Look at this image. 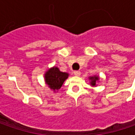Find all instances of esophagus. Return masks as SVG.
Instances as JSON below:
<instances>
[{
	"instance_id": "1",
	"label": "esophagus",
	"mask_w": 135,
	"mask_h": 135,
	"mask_svg": "<svg viewBox=\"0 0 135 135\" xmlns=\"http://www.w3.org/2000/svg\"><path fill=\"white\" fill-rule=\"evenodd\" d=\"M80 71H79V70H75L74 72V74L76 76H80Z\"/></svg>"
}]
</instances>
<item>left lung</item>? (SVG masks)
<instances>
[{
  "mask_svg": "<svg viewBox=\"0 0 135 135\" xmlns=\"http://www.w3.org/2000/svg\"><path fill=\"white\" fill-rule=\"evenodd\" d=\"M89 80H90V85L91 86H95L96 83L99 80V77L98 76H90L89 77Z\"/></svg>",
  "mask_w": 135,
  "mask_h": 135,
  "instance_id": "1",
  "label": "left lung"
}]
</instances>
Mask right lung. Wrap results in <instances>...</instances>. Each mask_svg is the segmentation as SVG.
Returning a JSON list of instances; mask_svg holds the SVG:
<instances>
[{
    "label": "right lung",
    "mask_w": 135,
    "mask_h": 135,
    "mask_svg": "<svg viewBox=\"0 0 135 135\" xmlns=\"http://www.w3.org/2000/svg\"><path fill=\"white\" fill-rule=\"evenodd\" d=\"M68 76L69 74L68 73L61 72L57 67H53L46 72L45 81L51 89L56 91L61 87Z\"/></svg>",
    "instance_id": "right-lung-1"
}]
</instances>
